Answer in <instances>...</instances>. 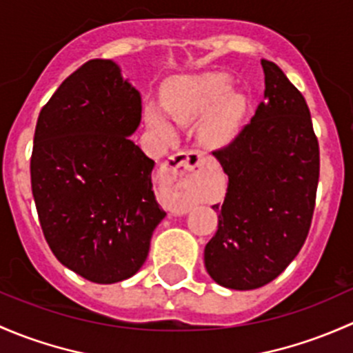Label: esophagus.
Segmentation results:
<instances>
[{
    "instance_id": "esophagus-1",
    "label": "esophagus",
    "mask_w": 353,
    "mask_h": 353,
    "mask_svg": "<svg viewBox=\"0 0 353 353\" xmlns=\"http://www.w3.org/2000/svg\"><path fill=\"white\" fill-rule=\"evenodd\" d=\"M203 165V152L199 150H190V151H180L176 154L170 156L168 161L163 165L161 168V176L166 183H175V190L180 187H185L190 176H194L195 173L201 172ZM173 210L175 212H181L183 209H187L183 202L173 201L172 203Z\"/></svg>"
}]
</instances>
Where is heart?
<instances>
[{"label": "heart", "mask_w": 353, "mask_h": 353, "mask_svg": "<svg viewBox=\"0 0 353 353\" xmlns=\"http://www.w3.org/2000/svg\"><path fill=\"white\" fill-rule=\"evenodd\" d=\"M231 90V78L224 72H203L195 76H181L166 85L165 105L175 121L192 123L201 121V136L210 146H221L236 132L243 112V98L228 95ZM148 119L158 129L170 130L165 115L156 108L148 110Z\"/></svg>", "instance_id": "b5f03b06"}]
</instances>
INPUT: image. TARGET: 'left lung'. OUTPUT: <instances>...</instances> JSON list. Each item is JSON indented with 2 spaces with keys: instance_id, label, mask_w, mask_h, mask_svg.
Masks as SVG:
<instances>
[{
  "instance_id": "8db88e82",
  "label": "left lung",
  "mask_w": 353,
  "mask_h": 353,
  "mask_svg": "<svg viewBox=\"0 0 353 353\" xmlns=\"http://www.w3.org/2000/svg\"><path fill=\"white\" fill-rule=\"evenodd\" d=\"M263 101L226 146L212 151L228 175L205 268L219 285L263 287L303 248L314 212L319 144L303 93L282 69L261 61Z\"/></svg>"
}]
</instances>
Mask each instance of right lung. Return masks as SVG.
Returning a JSON list of instances; mask_svg holds the SVG:
<instances>
[{
	"label": "right lung",
	"mask_w": 353,
	"mask_h": 353,
	"mask_svg": "<svg viewBox=\"0 0 353 353\" xmlns=\"http://www.w3.org/2000/svg\"><path fill=\"white\" fill-rule=\"evenodd\" d=\"M141 95L121 69L92 59L42 107L30 158L32 194L54 256L97 284L132 277L166 216L152 190L154 161L130 141Z\"/></svg>",
	"instance_id": "add662e5"
}]
</instances>
